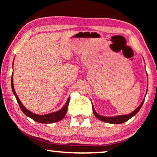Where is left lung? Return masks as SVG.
<instances>
[{
  "instance_id": "8db88e82",
  "label": "left lung",
  "mask_w": 157,
  "mask_h": 157,
  "mask_svg": "<svg viewBox=\"0 0 157 157\" xmlns=\"http://www.w3.org/2000/svg\"><path fill=\"white\" fill-rule=\"evenodd\" d=\"M147 91H146V94H147ZM144 100H145V98L143 99L142 102L140 103V105L136 109H135L134 111H132V113L127 114V115H120V116H111V117L103 116L100 115V114H98L96 111H95L94 106L92 105L93 111H94V115L96 116V118L99 119V120H100V121H104V122H105V123H111V124H121V123H124V122H126L128 120H129L130 118H132L133 116H134L138 112H139V111L140 109V108L142 107L143 102H144Z\"/></svg>"
}]
</instances>
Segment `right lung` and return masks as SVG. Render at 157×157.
Masks as SVG:
<instances>
[{
	"label": "right lung",
	"mask_w": 157,
	"mask_h": 157,
	"mask_svg": "<svg viewBox=\"0 0 157 157\" xmlns=\"http://www.w3.org/2000/svg\"><path fill=\"white\" fill-rule=\"evenodd\" d=\"M11 85H12V89L13 94H14V95H15L16 99L17 100L18 105H19L21 111H23L25 115L30 117V118L33 119V120H34V121L37 122V123H56V122L61 121L62 119L63 118V117L66 116V112H67V109H68V105L69 104V102H70V97L68 98V100L66 101L64 106H63V107L59 111H55V112H52L51 113L44 114V115H38V114L34 113L33 112H31L30 111L27 109L23 106L22 102L20 101V100L18 99V95L15 92L14 84H13V73L12 75Z\"/></svg>",
	"instance_id": "obj_1"
}]
</instances>
